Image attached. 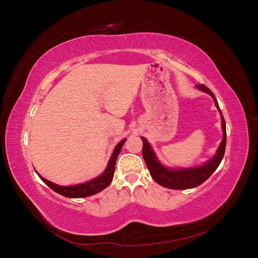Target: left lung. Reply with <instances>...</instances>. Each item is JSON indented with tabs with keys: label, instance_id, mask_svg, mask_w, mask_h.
<instances>
[{
	"label": "left lung",
	"instance_id": "obj_1",
	"mask_svg": "<svg viewBox=\"0 0 258 258\" xmlns=\"http://www.w3.org/2000/svg\"><path fill=\"white\" fill-rule=\"evenodd\" d=\"M197 88L205 91L214 99L215 105L217 110L220 111L222 115V128H223V140L221 142L220 147L217 148V152L213 158H211L205 165L194 168H179V169H170L162 166L160 161L156 157V155L153 151L152 146L146 141L145 138H141L143 141V150L142 155L144 161L147 166L148 171L152 175V177L155 179V182H157L159 185L167 187L170 189H188L194 188L201 185L204 182L212 175V173L220 166V163L224 157L225 148H226V123L223 117L222 111L218 106L217 100L214 96V93L211 91L207 86L205 85H197Z\"/></svg>",
	"mask_w": 258,
	"mask_h": 258
}]
</instances>
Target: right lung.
Instances as JSON below:
<instances>
[{
    "label": "right lung",
    "mask_w": 258,
    "mask_h": 258,
    "mask_svg": "<svg viewBox=\"0 0 258 258\" xmlns=\"http://www.w3.org/2000/svg\"><path fill=\"white\" fill-rule=\"evenodd\" d=\"M126 142V139L122 140L118 144H117L114 148V152L111 156L110 160H108L107 167L104 170V172L102 174H100L98 177L91 179L89 182H86L83 184H77V185H71V186H60L54 183H51L50 181H47V179L42 177L40 174V178L42 181L48 185L50 188L58 192L59 195H62V196L68 197V198H84V197H89L92 196V195L98 194L101 190H103L104 188L111 184L113 176H114V171H115V163L117 156L119 155V152L121 150V147L123 143Z\"/></svg>",
    "instance_id": "add662e5"
}]
</instances>
